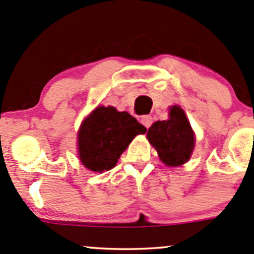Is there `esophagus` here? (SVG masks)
I'll use <instances>...</instances> for the list:
<instances>
[{
    "label": "esophagus",
    "instance_id": "1",
    "mask_svg": "<svg viewBox=\"0 0 254 254\" xmlns=\"http://www.w3.org/2000/svg\"><path fill=\"white\" fill-rule=\"evenodd\" d=\"M140 122L142 125H144L145 127L147 128V129H149V128L151 127V125H152V118H151L150 115H145V116H142V118H141Z\"/></svg>",
    "mask_w": 254,
    "mask_h": 254
}]
</instances>
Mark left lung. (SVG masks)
Here are the masks:
<instances>
[{
	"label": "left lung",
	"instance_id": "1",
	"mask_svg": "<svg viewBox=\"0 0 254 254\" xmlns=\"http://www.w3.org/2000/svg\"><path fill=\"white\" fill-rule=\"evenodd\" d=\"M147 139L159 158L169 167L186 163L194 147V134L185 112L178 105L170 108L169 119L156 121L147 130Z\"/></svg>",
	"mask_w": 254,
	"mask_h": 254
}]
</instances>
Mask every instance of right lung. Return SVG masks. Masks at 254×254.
I'll return each instance as SVG.
<instances>
[{
	"mask_svg": "<svg viewBox=\"0 0 254 254\" xmlns=\"http://www.w3.org/2000/svg\"><path fill=\"white\" fill-rule=\"evenodd\" d=\"M146 128L126 112L98 107L82 122L78 134L79 158L95 173L112 169L135 135Z\"/></svg>",
	"mask_w": 254,
	"mask_h": 254,
	"instance_id": "add662e5",
	"label": "right lung"
}]
</instances>
